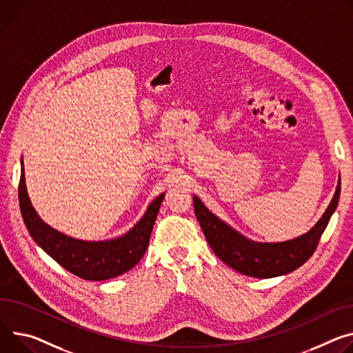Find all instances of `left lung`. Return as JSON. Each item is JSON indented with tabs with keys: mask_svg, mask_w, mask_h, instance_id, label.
I'll return each mask as SVG.
<instances>
[{
	"mask_svg": "<svg viewBox=\"0 0 353 353\" xmlns=\"http://www.w3.org/2000/svg\"><path fill=\"white\" fill-rule=\"evenodd\" d=\"M341 194V177L335 194L315 225L304 235L284 242H254L231 228L228 223L214 215L203 201L194 196V211L207 242L218 258L236 272L258 279L287 274L304 265L318 246L335 212Z\"/></svg>",
	"mask_w": 353,
	"mask_h": 353,
	"instance_id": "obj_1",
	"label": "left lung"
}]
</instances>
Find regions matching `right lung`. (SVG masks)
<instances>
[{
  "label": "right lung",
  "mask_w": 353,
  "mask_h": 353,
  "mask_svg": "<svg viewBox=\"0 0 353 353\" xmlns=\"http://www.w3.org/2000/svg\"><path fill=\"white\" fill-rule=\"evenodd\" d=\"M21 166L18 197L23 222L30 236L60 266L84 280L100 281L131 270L142 259L165 193L150 203L143 216L125 235L108 241H81L42 221L29 200L22 162Z\"/></svg>",
  "instance_id": "1"
}]
</instances>
